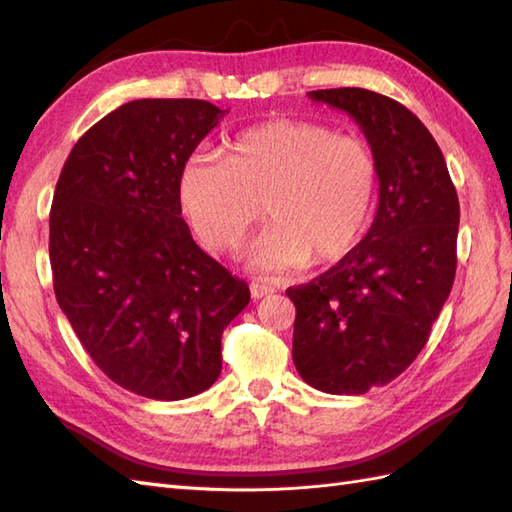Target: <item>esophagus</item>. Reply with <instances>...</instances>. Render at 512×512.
I'll list each match as a JSON object with an SVG mask.
<instances>
[{"label":"esophagus","instance_id":"esophagus-1","mask_svg":"<svg viewBox=\"0 0 512 512\" xmlns=\"http://www.w3.org/2000/svg\"><path fill=\"white\" fill-rule=\"evenodd\" d=\"M273 292H275V288L268 286V284H262V281H253V284H250V297H253V299L270 297Z\"/></svg>","mask_w":512,"mask_h":512}]
</instances>
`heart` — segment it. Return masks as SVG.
Segmentation results:
<instances>
[{
	"instance_id": "1",
	"label": "heart",
	"mask_w": 512,
	"mask_h": 512,
	"mask_svg": "<svg viewBox=\"0 0 512 512\" xmlns=\"http://www.w3.org/2000/svg\"><path fill=\"white\" fill-rule=\"evenodd\" d=\"M178 204L200 242L233 250L259 215L270 224L246 250L264 275L341 262L372 220L376 160L363 140L273 118L239 132L226 158L195 151L178 173Z\"/></svg>"
}]
</instances>
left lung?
I'll use <instances>...</instances> for the list:
<instances>
[{"label": "left lung", "instance_id": "1", "mask_svg": "<svg viewBox=\"0 0 512 512\" xmlns=\"http://www.w3.org/2000/svg\"><path fill=\"white\" fill-rule=\"evenodd\" d=\"M352 116L378 176V209L350 255L306 286L292 361L325 394L358 396L400 376L429 341L455 279L460 202L429 129L405 105L363 88L308 92Z\"/></svg>", "mask_w": 512, "mask_h": 512}]
</instances>
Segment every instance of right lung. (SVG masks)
I'll list each match as a JSON object with an SVG mask.
<instances>
[{
	"label": "right lung",
	"instance_id": "right-lung-1",
	"mask_svg": "<svg viewBox=\"0 0 512 512\" xmlns=\"http://www.w3.org/2000/svg\"><path fill=\"white\" fill-rule=\"evenodd\" d=\"M228 110L198 99L118 107L70 151L50 211L54 295L101 372L182 400L222 372V332L250 290L193 242L178 173Z\"/></svg>",
	"mask_w": 512,
	"mask_h": 512
}]
</instances>
